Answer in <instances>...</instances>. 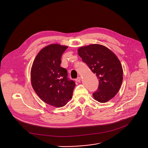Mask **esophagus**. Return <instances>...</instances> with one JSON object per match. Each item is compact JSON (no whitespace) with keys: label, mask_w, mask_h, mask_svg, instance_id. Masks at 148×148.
<instances>
[{"label":"esophagus","mask_w":148,"mask_h":148,"mask_svg":"<svg viewBox=\"0 0 148 148\" xmlns=\"http://www.w3.org/2000/svg\"><path fill=\"white\" fill-rule=\"evenodd\" d=\"M81 80H82V78L80 77H77V78L75 79V81L76 82H79V83H80V81H81Z\"/></svg>","instance_id":"34e87169"}]
</instances>
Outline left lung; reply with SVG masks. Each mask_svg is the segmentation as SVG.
I'll return each instance as SVG.
<instances>
[{
	"instance_id": "left-lung-1",
	"label": "left lung",
	"mask_w": 148,
	"mask_h": 148,
	"mask_svg": "<svg viewBox=\"0 0 148 148\" xmlns=\"http://www.w3.org/2000/svg\"><path fill=\"white\" fill-rule=\"evenodd\" d=\"M79 55L99 80L97 90L93 94L99 103H106L118 92L123 80V69L115 54L106 47L91 44L82 47Z\"/></svg>"
}]
</instances>
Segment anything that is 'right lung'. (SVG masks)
<instances>
[{
    "label": "right lung",
    "mask_w": 148,
    "mask_h": 148,
    "mask_svg": "<svg viewBox=\"0 0 148 148\" xmlns=\"http://www.w3.org/2000/svg\"><path fill=\"white\" fill-rule=\"evenodd\" d=\"M67 46L50 44L36 56L31 69V83L44 102L54 107L66 104L72 98L75 82L68 77L67 70L60 66L61 58Z\"/></svg>",
    "instance_id": "obj_1"
}]
</instances>
